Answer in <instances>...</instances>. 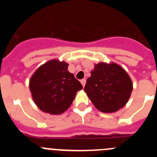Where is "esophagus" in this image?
<instances>
[{"mask_svg":"<svg viewBox=\"0 0 157 157\" xmlns=\"http://www.w3.org/2000/svg\"><path fill=\"white\" fill-rule=\"evenodd\" d=\"M86 82V79H84V78H83V79H82V80H81V83H82V86H83V87L85 86Z\"/></svg>","mask_w":157,"mask_h":157,"instance_id":"obj_1","label":"esophagus"}]
</instances>
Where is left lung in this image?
I'll use <instances>...</instances> for the list:
<instances>
[{
    "label": "left lung",
    "mask_w": 157,
    "mask_h": 157,
    "mask_svg": "<svg viewBox=\"0 0 157 157\" xmlns=\"http://www.w3.org/2000/svg\"><path fill=\"white\" fill-rule=\"evenodd\" d=\"M132 90V81L121 66L103 62L95 64L84 88L94 106L105 113L117 112L125 106Z\"/></svg>",
    "instance_id": "left-lung-1"
}]
</instances>
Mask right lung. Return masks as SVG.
Here are the masks:
<instances>
[{"mask_svg": "<svg viewBox=\"0 0 157 157\" xmlns=\"http://www.w3.org/2000/svg\"><path fill=\"white\" fill-rule=\"evenodd\" d=\"M68 63L52 59L40 66L30 79L34 103L42 112L59 115L68 109L82 86L67 71Z\"/></svg>", "mask_w": 157, "mask_h": 157, "instance_id": "right-lung-1", "label": "right lung"}]
</instances>
